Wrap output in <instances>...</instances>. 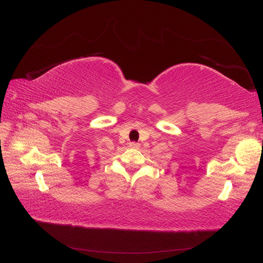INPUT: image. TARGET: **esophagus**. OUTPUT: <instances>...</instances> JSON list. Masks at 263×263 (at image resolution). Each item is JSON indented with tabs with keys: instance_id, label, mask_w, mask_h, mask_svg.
I'll return each instance as SVG.
<instances>
[{
	"instance_id": "obj_1",
	"label": "esophagus",
	"mask_w": 263,
	"mask_h": 263,
	"mask_svg": "<svg viewBox=\"0 0 263 263\" xmlns=\"http://www.w3.org/2000/svg\"><path fill=\"white\" fill-rule=\"evenodd\" d=\"M129 146L132 147V149H138V147L140 146V144L138 142H130Z\"/></svg>"
}]
</instances>
